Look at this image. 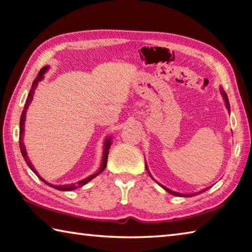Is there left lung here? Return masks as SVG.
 <instances>
[{"instance_id":"left-lung-1","label":"left lung","mask_w":252,"mask_h":252,"mask_svg":"<svg viewBox=\"0 0 252 252\" xmlns=\"http://www.w3.org/2000/svg\"><path fill=\"white\" fill-rule=\"evenodd\" d=\"M220 93H221V94H222V98H223V100H225V103H226V107H227V109H228V111H230V104H229V100H228V97H227V94L225 93V91H223L221 88H220ZM146 171L149 172V170H148V166H146ZM149 174H150V172H149ZM150 176H151V174H150ZM152 177V176H151ZM161 185V184H159ZM164 189H165L167 193H170V194H172V195H175V196H184V197H191V196H195V195H197V194H199V193H203V191H205V190H207L208 189H203L202 191H199V193H195V194H181V193H177V191H173V190H171L170 189H167V187H165V186H163V185H161Z\"/></svg>"}]
</instances>
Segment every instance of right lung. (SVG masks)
<instances>
[{"label":"right lung","mask_w":252,"mask_h":252,"mask_svg":"<svg viewBox=\"0 0 252 252\" xmlns=\"http://www.w3.org/2000/svg\"><path fill=\"white\" fill-rule=\"evenodd\" d=\"M48 69V66H45L43 67L42 69H40V71L38 72V76L36 77L35 80L33 81V85H32V88L30 90V94H29V97H27V100H26V103L24 106V110H23L22 112V116H21V120H20V149H21V153L23 155V158H24L25 162L27 165H29V167L31 168L32 171H33L36 175L38 176V178L42 182H44L45 184H47L48 186L53 187V189H59V190H72V189H79V187L84 186L85 184H87V183L90 182L93 178H94L97 175H99L100 173H101L104 168H106L107 166V161H108V154H109V149H110L111 146V138H107L106 141H104V146H103V157H102V162H101V166H100L99 171L95 172L94 174H93V175L88 176L87 178H85V180L82 181H79L78 183H76V184H69V185H53V184H49V183H47L46 181L44 180V178H42L39 176V174L37 173V171L35 170L33 164H32V162L30 161L29 157H27V153H26V150H25V145H24V142H23V135H24V125H25V116H26V110L27 108H29L30 103L32 102V99H33V94L35 93V89L36 87H37L38 82L42 80L44 78V74L45 72L47 71Z\"/></svg>","instance_id":"right-lung-1"}]
</instances>
